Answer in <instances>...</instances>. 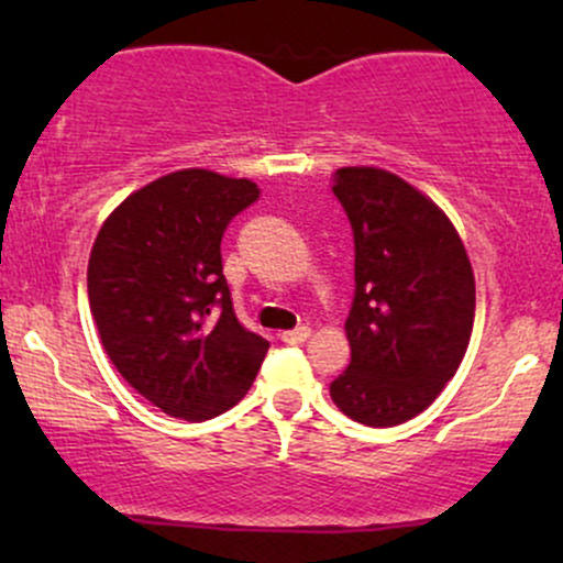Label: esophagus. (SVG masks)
Masks as SVG:
<instances>
[{
    "instance_id": "34e87169",
    "label": "esophagus",
    "mask_w": 563,
    "mask_h": 563,
    "mask_svg": "<svg viewBox=\"0 0 563 563\" xmlns=\"http://www.w3.org/2000/svg\"><path fill=\"white\" fill-rule=\"evenodd\" d=\"M309 335H312V328L301 325V328H296V331H283L280 339L286 341V344H303V341H307Z\"/></svg>"
}]
</instances>
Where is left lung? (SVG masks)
<instances>
[{"label": "left lung", "instance_id": "obj_1", "mask_svg": "<svg viewBox=\"0 0 563 563\" xmlns=\"http://www.w3.org/2000/svg\"><path fill=\"white\" fill-rule=\"evenodd\" d=\"M354 232L352 363L331 384L335 407L365 426L423 412L461 367L476 286L455 224L418 187L378 166L335 169Z\"/></svg>", "mask_w": 563, "mask_h": 563}]
</instances>
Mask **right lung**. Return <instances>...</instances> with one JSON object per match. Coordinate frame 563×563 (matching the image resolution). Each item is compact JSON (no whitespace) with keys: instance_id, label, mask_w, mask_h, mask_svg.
Listing matches in <instances>:
<instances>
[{"instance_id":"obj_1","label":"right lung","mask_w":563,"mask_h":563,"mask_svg":"<svg viewBox=\"0 0 563 563\" xmlns=\"http://www.w3.org/2000/svg\"><path fill=\"white\" fill-rule=\"evenodd\" d=\"M256 198L245 177L179 169L121 200L95 238L87 294L102 346L174 418L209 421L241 402L269 349L232 312L219 251Z\"/></svg>"}]
</instances>
